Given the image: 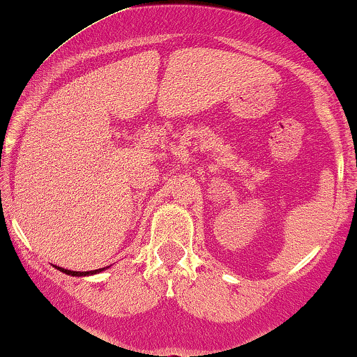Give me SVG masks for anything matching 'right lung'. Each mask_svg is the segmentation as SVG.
Here are the masks:
<instances>
[{"instance_id":"right-lung-1","label":"right lung","mask_w":357,"mask_h":357,"mask_svg":"<svg viewBox=\"0 0 357 357\" xmlns=\"http://www.w3.org/2000/svg\"><path fill=\"white\" fill-rule=\"evenodd\" d=\"M57 269H59V271H63V272H66V274H70V275H88V274H97V272L103 271V269H97V271H86V272H79V271H68V269H61V267H57Z\"/></svg>"}]
</instances>
